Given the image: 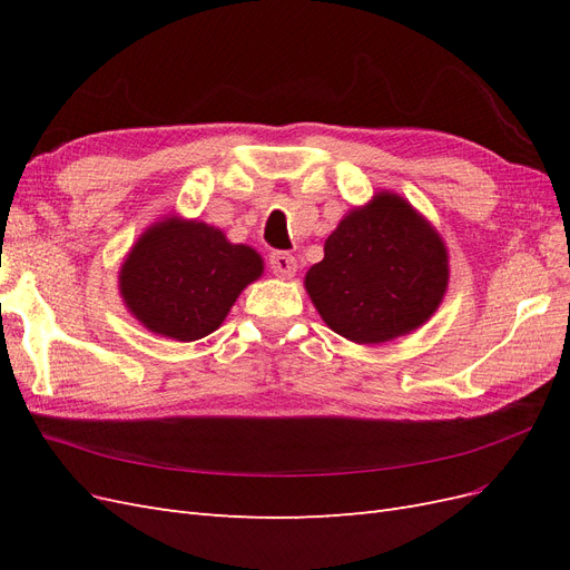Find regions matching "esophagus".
<instances>
[{
	"label": "esophagus",
	"mask_w": 570,
	"mask_h": 570,
	"mask_svg": "<svg viewBox=\"0 0 570 570\" xmlns=\"http://www.w3.org/2000/svg\"><path fill=\"white\" fill-rule=\"evenodd\" d=\"M271 271L278 275V278H283V281H289V278H295V273H297V258L292 256V254H285V252H275L273 256H271Z\"/></svg>",
	"instance_id": "34e87169"
}]
</instances>
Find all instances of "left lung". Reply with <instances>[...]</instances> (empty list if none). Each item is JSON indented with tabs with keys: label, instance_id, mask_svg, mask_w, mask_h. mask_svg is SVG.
<instances>
[{
	"label": "left lung",
	"instance_id": "1",
	"mask_svg": "<svg viewBox=\"0 0 570 570\" xmlns=\"http://www.w3.org/2000/svg\"><path fill=\"white\" fill-rule=\"evenodd\" d=\"M450 285V252L438 228L392 189L342 216L323 262L304 275L306 295L333 333L356 344L404 337L433 318Z\"/></svg>",
	"mask_w": 570,
	"mask_h": 570
}]
</instances>
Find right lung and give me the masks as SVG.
<instances>
[{
	"label": "right lung",
	"mask_w": 570,
	"mask_h": 570,
	"mask_svg": "<svg viewBox=\"0 0 570 570\" xmlns=\"http://www.w3.org/2000/svg\"><path fill=\"white\" fill-rule=\"evenodd\" d=\"M264 275V258L220 228L166 214L135 239L118 268L128 314L159 337L195 342L218 331L239 292Z\"/></svg>",
	"instance_id": "add662e5"
}]
</instances>
